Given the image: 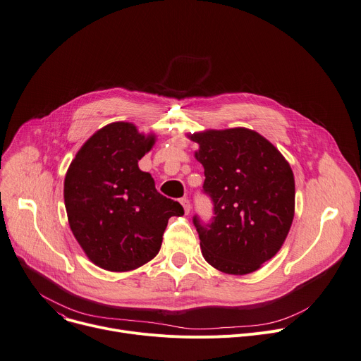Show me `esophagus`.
I'll return each instance as SVG.
<instances>
[{
    "mask_svg": "<svg viewBox=\"0 0 361 361\" xmlns=\"http://www.w3.org/2000/svg\"><path fill=\"white\" fill-rule=\"evenodd\" d=\"M180 203H181V206H183V209H184V213H185V214H188V213H190V210H191L190 200H188V199H181V200H180Z\"/></svg>",
    "mask_w": 361,
    "mask_h": 361,
    "instance_id": "obj_1",
    "label": "esophagus"
}]
</instances>
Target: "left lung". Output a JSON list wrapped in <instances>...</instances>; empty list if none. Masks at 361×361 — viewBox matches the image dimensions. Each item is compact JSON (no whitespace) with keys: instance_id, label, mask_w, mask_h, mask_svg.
Wrapping results in <instances>:
<instances>
[{"instance_id":"8db88e82","label":"left lung","mask_w":361,"mask_h":361,"mask_svg":"<svg viewBox=\"0 0 361 361\" xmlns=\"http://www.w3.org/2000/svg\"><path fill=\"white\" fill-rule=\"evenodd\" d=\"M204 167L203 190L214 216H197L203 257L220 272L257 271L282 247L295 213V180L289 162L267 138L247 128L207 129L187 135Z\"/></svg>"}]
</instances>
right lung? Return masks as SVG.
Listing matches in <instances>:
<instances>
[{
    "instance_id": "1",
    "label": "right lung",
    "mask_w": 361,
    "mask_h": 361,
    "mask_svg": "<svg viewBox=\"0 0 361 361\" xmlns=\"http://www.w3.org/2000/svg\"><path fill=\"white\" fill-rule=\"evenodd\" d=\"M155 144L130 122H112L82 145L64 178V206L78 243L96 267L134 271L157 256L178 202L164 197L138 161Z\"/></svg>"
}]
</instances>
